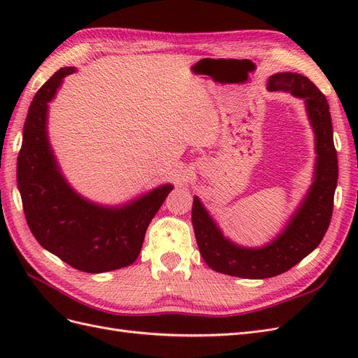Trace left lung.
<instances>
[{
    "mask_svg": "<svg viewBox=\"0 0 358 358\" xmlns=\"http://www.w3.org/2000/svg\"><path fill=\"white\" fill-rule=\"evenodd\" d=\"M268 91L288 92L305 103L315 138V166L312 183L285 225L262 246H243L227 237L201 200L194 196L192 227L200 254L212 270L224 275L264 279L287 272L315 249L326 234L338 185V154L326 96L306 76L284 71L267 79Z\"/></svg>",
    "mask_w": 358,
    "mask_h": 358,
    "instance_id": "1",
    "label": "left lung"
}]
</instances>
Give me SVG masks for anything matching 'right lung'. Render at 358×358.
Listing matches in <instances>:
<instances>
[{"mask_svg": "<svg viewBox=\"0 0 358 358\" xmlns=\"http://www.w3.org/2000/svg\"><path fill=\"white\" fill-rule=\"evenodd\" d=\"M64 67L32 100L17 157V189L25 218L37 242L62 262L86 273H104L133 264L148 227L164 203L171 183L121 204H101L76 191L59 167L49 140V103L64 78Z\"/></svg>", "mask_w": 358, "mask_h": 358, "instance_id": "right-lung-1", "label": "right lung"}]
</instances>
